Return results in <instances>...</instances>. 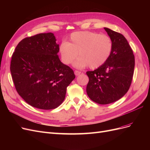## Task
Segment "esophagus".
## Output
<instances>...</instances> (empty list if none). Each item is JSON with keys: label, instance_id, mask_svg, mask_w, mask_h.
I'll list each match as a JSON object with an SVG mask.
<instances>
[{"label": "esophagus", "instance_id": "obj_1", "mask_svg": "<svg viewBox=\"0 0 150 150\" xmlns=\"http://www.w3.org/2000/svg\"><path fill=\"white\" fill-rule=\"evenodd\" d=\"M81 71H77V70H75V71H74V74L76 76H79V74H81Z\"/></svg>", "mask_w": 150, "mask_h": 150}]
</instances>
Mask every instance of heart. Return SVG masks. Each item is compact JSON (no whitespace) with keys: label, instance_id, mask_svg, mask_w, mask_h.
<instances>
[{"label":"heart","instance_id":"1","mask_svg":"<svg viewBox=\"0 0 150 150\" xmlns=\"http://www.w3.org/2000/svg\"><path fill=\"white\" fill-rule=\"evenodd\" d=\"M113 42L110 36L89 31L76 32L71 34L69 41H63L59 46L61 60L66 65L79 58L74 63L77 68L89 66L96 69L102 66L111 57Z\"/></svg>","mask_w":150,"mask_h":150}]
</instances>
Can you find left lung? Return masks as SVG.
I'll list each match as a JSON object with an SVG mask.
<instances>
[{
  "instance_id": "8db88e82",
  "label": "left lung",
  "mask_w": 150,
  "mask_h": 150,
  "mask_svg": "<svg viewBox=\"0 0 150 150\" xmlns=\"http://www.w3.org/2000/svg\"><path fill=\"white\" fill-rule=\"evenodd\" d=\"M113 42V50L108 61L94 71L86 72L89 82L88 96L99 104L118 100L129 89L134 68V56L123 35L104 28Z\"/></svg>"
}]
</instances>
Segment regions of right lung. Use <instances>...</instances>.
Instances as JSON below:
<instances>
[{
	"label": "right lung",
	"instance_id": "obj_1",
	"mask_svg": "<svg viewBox=\"0 0 150 150\" xmlns=\"http://www.w3.org/2000/svg\"><path fill=\"white\" fill-rule=\"evenodd\" d=\"M56 41L51 33L25 38L12 56L10 69L17 92L29 105L41 110L61 105L75 78L73 70L59 58Z\"/></svg>",
	"mask_w": 150,
	"mask_h": 150
}]
</instances>
